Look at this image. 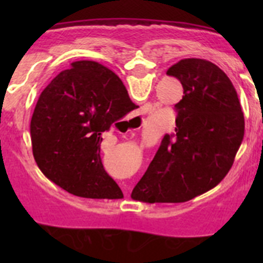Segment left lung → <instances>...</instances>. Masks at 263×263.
<instances>
[{
  "instance_id": "obj_1",
  "label": "left lung",
  "mask_w": 263,
  "mask_h": 263,
  "mask_svg": "<svg viewBox=\"0 0 263 263\" xmlns=\"http://www.w3.org/2000/svg\"><path fill=\"white\" fill-rule=\"evenodd\" d=\"M167 75L183 85L175 133L166 134L132 192L145 203H183L225 178L243 138L245 120L232 81L204 59H182Z\"/></svg>"
}]
</instances>
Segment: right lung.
<instances>
[{
    "label": "right lung",
    "instance_id": "1",
    "mask_svg": "<svg viewBox=\"0 0 263 263\" xmlns=\"http://www.w3.org/2000/svg\"><path fill=\"white\" fill-rule=\"evenodd\" d=\"M136 108L115 72L92 60L72 63L43 89L32 113V154L42 173L76 196L121 199L101 162V134Z\"/></svg>",
    "mask_w": 263,
    "mask_h": 263
}]
</instances>
